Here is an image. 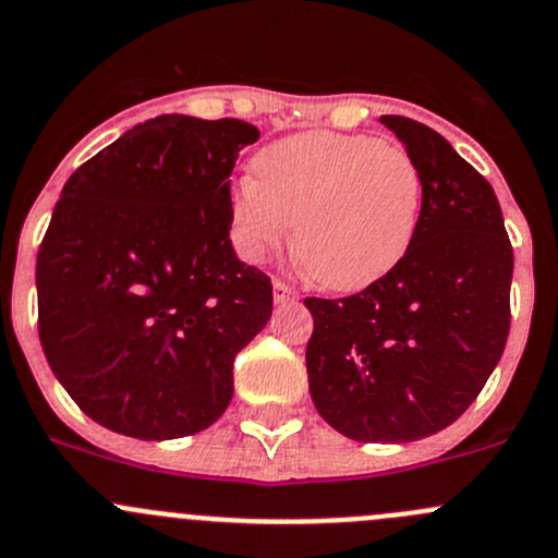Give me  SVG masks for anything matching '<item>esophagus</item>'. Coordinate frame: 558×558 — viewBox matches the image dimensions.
<instances>
[{
	"mask_svg": "<svg viewBox=\"0 0 558 558\" xmlns=\"http://www.w3.org/2000/svg\"><path fill=\"white\" fill-rule=\"evenodd\" d=\"M272 294H275V305H289V302L296 300L294 289H289V286L280 283V280H275L272 283Z\"/></svg>",
	"mask_w": 558,
	"mask_h": 558,
	"instance_id": "obj_1",
	"label": "esophagus"
}]
</instances>
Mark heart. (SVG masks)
<instances>
[{
    "mask_svg": "<svg viewBox=\"0 0 558 558\" xmlns=\"http://www.w3.org/2000/svg\"><path fill=\"white\" fill-rule=\"evenodd\" d=\"M423 174L400 144L316 130L269 144L231 196V240L247 262L289 245L307 278L354 294L414 245Z\"/></svg>",
    "mask_w": 558,
    "mask_h": 558,
    "instance_id": "obj_1",
    "label": "heart"
}]
</instances>
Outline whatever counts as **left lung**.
Returning a JSON list of instances; mask_svg holds the SVG:
<instances>
[{"label":"left lung","instance_id":"1","mask_svg":"<svg viewBox=\"0 0 558 558\" xmlns=\"http://www.w3.org/2000/svg\"><path fill=\"white\" fill-rule=\"evenodd\" d=\"M423 174L409 256L371 289L305 300L311 398L338 434L405 445L452 425L499 365L512 247L499 198L428 124L381 117Z\"/></svg>","mask_w":558,"mask_h":558}]
</instances>
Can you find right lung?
Here are the masks:
<instances>
[{"label": "right lung", "mask_w": 558, "mask_h": 558, "mask_svg": "<svg viewBox=\"0 0 558 558\" xmlns=\"http://www.w3.org/2000/svg\"><path fill=\"white\" fill-rule=\"evenodd\" d=\"M242 119L163 113L68 180L37 253V327L57 381L102 428L144 441L209 428L272 283L231 247Z\"/></svg>", "instance_id": "1"}]
</instances>
